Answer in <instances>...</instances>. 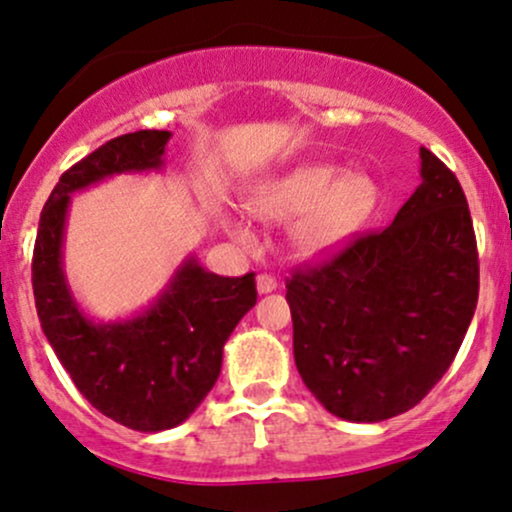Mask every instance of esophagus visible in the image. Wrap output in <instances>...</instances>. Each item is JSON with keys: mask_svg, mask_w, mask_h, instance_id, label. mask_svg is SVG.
Segmentation results:
<instances>
[{"mask_svg": "<svg viewBox=\"0 0 512 512\" xmlns=\"http://www.w3.org/2000/svg\"><path fill=\"white\" fill-rule=\"evenodd\" d=\"M274 289H277V279H274L272 274H260V277H257V291H260V294H269V291Z\"/></svg>", "mask_w": 512, "mask_h": 512, "instance_id": "34e87169", "label": "esophagus"}]
</instances>
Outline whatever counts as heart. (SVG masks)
Listing matches in <instances>:
<instances>
[{"instance_id": "obj_1", "label": "heart", "mask_w": 512, "mask_h": 512, "mask_svg": "<svg viewBox=\"0 0 512 512\" xmlns=\"http://www.w3.org/2000/svg\"><path fill=\"white\" fill-rule=\"evenodd\" d=\"M379 204V187L362 172H345L325 162H303L267 179L250 196V211L262 223H289L291 245L301 257H323L342 247ZM238 243L252 245V233L238 218L226 221Z\"/></svg>"}]
</instances>
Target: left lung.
<instances>
[{
  "mask_svg": "<svg viewBox=\"0 0 512 512\" xmlns=\"http://www.w3.org/2000/svg\"><path fill=\"white\" fill-rule=\"evenodd\" d=\"M420 177L389 228L286 279L296 369L325 411L352 423L418 406L476 311L479 252L462 184L428 148Z\"/></svg>",
  "mask_w": 512,
  "mask_h": 512,
  "instance_id": "1",
  "label": "left lung"
}]
</instances>
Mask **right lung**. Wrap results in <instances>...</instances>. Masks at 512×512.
I'll use <instances>...</instances> for the list:
<instances>
[{
  "label": "right lung",
  "mask_w": 512,
  "mask_h": 512,
  "mask_svg": "<svg viewBox=\"0 0 512 512\" xmlns=\"http://www.w3.org/2000/svg\"><path fill=\"white\" fill-rule=\"evenodd\" d=\"M170 131L119 136L72 165L41 211L31 282L41 328L80 393L106 418L140 432L170 430L196 411L221 374L223 345L255 306V274L218 277L187 257L138 316L94 323L63 272L70 196L114 174L157 172Z\"/></svg>",
  "instance_id": "right-lung-1"
}]
</instances>
